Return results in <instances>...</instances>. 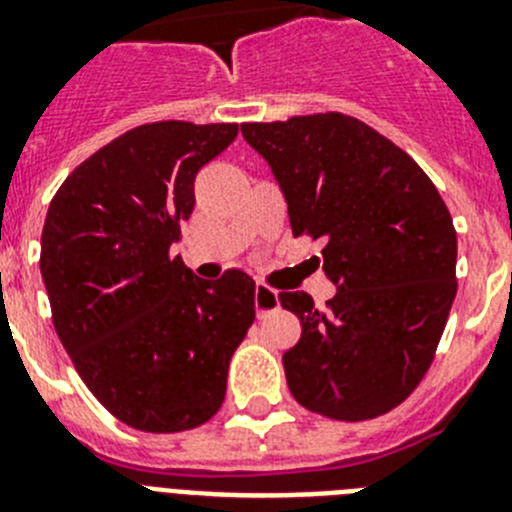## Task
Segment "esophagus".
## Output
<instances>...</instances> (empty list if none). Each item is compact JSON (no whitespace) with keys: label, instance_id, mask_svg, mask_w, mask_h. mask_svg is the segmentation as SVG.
<instances>
[{"label":"esophagus","instance_id":"obj_1","mask_svg":"<svg viewBox=\"0 0 512 512\" xmlns=\"http://www.w3.org/2000/svg\"><path fill=\"white\" fill-rule=\"evenodd\" d=\"M253 305H256L259 315H269V312L279 307V295L271 287H266V284H256V289H253Z\"/></svg>","mask_w":512,"mask_h":512}]
</instances>
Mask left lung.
Instances as JSON below:
<instances>
[{
    "label": "left lung",
    "mask_w": 512,
    "mask_h": 512,
    "mask_svg": "<svg viewBox=\"0 0 512 512\" xmlns=\"http://www.w3.org/2000/svg\"><path fill=\"white\" fill-rule=\"evenodd\" d=\"M271 166L295 235L323 238L336 295L279 292L302 336L282 356L289 392L333 420L397 408L425 377L456 297V230L425 171L341 112L246 122Z\"/></svg>",
    "instance_id": "left-lung-1"
}]
</instances>
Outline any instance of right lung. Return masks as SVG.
I'll return each instance as SVG.
<instances>
[{
  "mask_svg": "<svg viewBox=\"0 0 512 512\" xmlns=\"http://www.w3.org/2000/svg\"><path fill=\"white\" fill-rule=\"evenodd\" d=\"M235 135L230 122L128 130L66 176L45 215L40 274L58 338L92 395L138 431L207 423L256 318L246 271L205 282L169 256L194 176Z\"/></svg>",
  "mask_w": 512,
  "mask_h": 512,
  "instance_id": "1",
  "label": "right lung"
}]
</instances>
